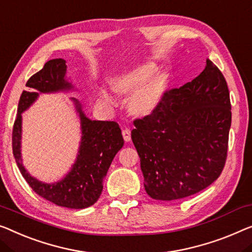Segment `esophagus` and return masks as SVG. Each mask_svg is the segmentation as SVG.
I'll return each mask as SVG.
<instances>
[{
    "label": "esophagus",
    "instance_id": "1",
    "mask_svg": "<svg viewBox=\"0 0 252 252\" xmlns=\"http://www.w3.org/2000/svg\"><path fill=\"white\" fill-rule=\"evenodd\" d=\"M122 136H123V139H125L126 141H130L131 140V130L127 129V127L123 129L122 130Z\"/></svg>",
    "mask_w": 252,
    "mask_h": 252
}]
</instances>
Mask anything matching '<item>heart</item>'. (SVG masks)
Instances as JSON below:
<instances>
[{
	"mask_svg": "<svg viewBox=\"0 0 252 252\" xmlns=\"http://www.w3.org/2000/svg\"><path fill=\"white\" fill-rule=\"evenodd\" d=\"M153 67L150 65L138 66L126 72H123L113 78L111 81L112 88L118 93H127L136 88L131 94L127 105L133 113L145 114L152 110L156 102L157 94H158V86L154 80L144 81L152 73ZM140 84L139 86L138 85ZM139 87L138 88L137 86ZM105 98L108 99L106 94H103Z\"/></svg>",
	"mask_w": 252,
	"mask_h": 252,
	"instance_id": "b5f03b06",
	"label": "heart"
}]
</instances>
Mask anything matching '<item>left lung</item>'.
I'll use <instances>...</instances> for the list:
<instances>
[{
    "instance_id": "8db88e82",
    "label": "left lung",
    "mask_w": 252,
    "mask_h": 252,
    "mask_svg": "<svg viewBox=\"0 0 252 252\" xmlns=\"http://www.w3.org/2000/svg\"><path fill=\"white\" fill-rule=\"evenodd\" d=\"M231 119L226 80L208 59L192 81L165 90L152 113L134 120L131 132L146 192L156 200H178L219 179Z\"/></svg>"
}]
</instances>
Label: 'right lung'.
I'll return each instance as SVG.
<instances>
[{"label":"right lung","mask_w":252,"mask_h":252,"mask_svg":"<svg viewBox=\"0 0 252 252\" xmlns=\"http://www.w3.org/2000/svg\"><path fill=\"white\" fill-rule=\"evenodd\" d=\"M66 64L63 59L50 60L43 69L29 78L19 99L18 114L12 130V150L17 165L32 189L46 200L61 207L84 209L95 204L103 190V179L114 156L123 147L121 129L114 121H92L81 110L76 98L77 112L81 122V142L76 163L71 171L56 183H43L32 178L21 159V113L37 99L39 94L71 90L65 80Z\"/></svg>","instance_id":"obj_1"}]
</instances>
